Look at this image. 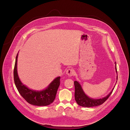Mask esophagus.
<instances>
[{
	"instance_id": "1",
	"label": "esophagus",
	"mask_w": 130,
	"mask_h": 130,
	"mask_svg": "<svg viewBox=\"0 0 130 130\" xmlns=\"http://www.w3.org/2000/svg\"><path fill=\"white\" fill-rule=\"evenodd\" d=\"M74 71L72 69H69L68 70H67L66 71V74L69 76H72L74 74Z\"/></svg>"
}]
</instances>
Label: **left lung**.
I'll use <instances>...</instances> for the list:
<instances>
[{
	"instance_id": "8db88e82",
	"label": "left lung",
	"mask_w": 130,
	"mask_h": 130,
	"mask_svg": "<svg viewBox=\"0 0 130 130\" xmlns=\"http://www.w3.org/2000/svg\"><path fill=\"white\" fill-rule=\"evenodd\" d=\"M115 71L117 73L116 82L115 83V85L114 88L112 89L111 91L109 93V94H108L106 96L104 97H102L101 98H97V99L90 97L89 96H88L86 94L79 82L75 81L74 82V86H75V99L78 105L80 106L84 107L90 108V107L100 106L106 101V100L110 97V95L112 94L115 88V86L117 83V81L118 79L116 62H115Z\"/></svg>"
}]
</instances>
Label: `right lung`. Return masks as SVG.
Here are the masks:
<instances>
[{"label": "right lung", "instance_id": "add662e5", "mask_svg": "<svg viewBox=\"0 0 130 130\" xmlns=\"http://www.w3.org/2000/svg\"><path fill=\"white\" fill-rule=\"evenodd\" d=\"M17 53L14 70L15 85L21 96L30 104L37 106H46L52 103L55 99L60 85V76L52 82L44 89L36 91L31 89L23 84L20 80L17 72Z\"/></svg>", "mask_w": 130, "mask_h": 130}]
</instances>
